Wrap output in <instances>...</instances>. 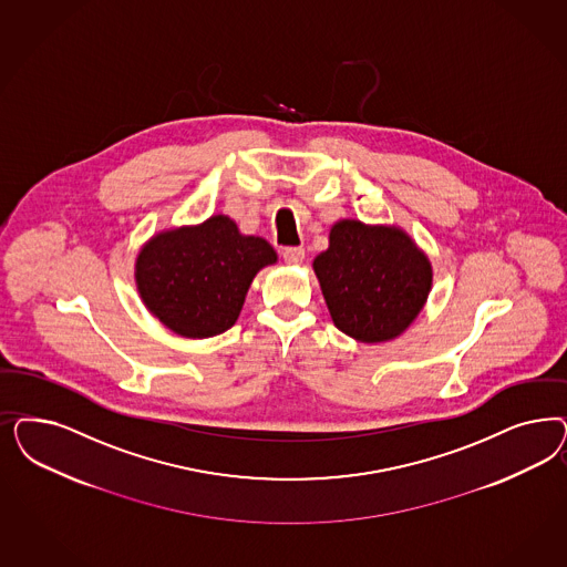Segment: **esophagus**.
<instances>
[{"mask_svg": "<svg viewBox=\"0 0 567 567\" xmlns=\"http://www.w3.org/2000/svg\"><path fill=\"white\" fill-rule=\"evenodd\" d=\"M284 260L288 265H300L305 260V250L302 248H284Z\"/></svg>", "mask_w": 567, "mask_h": 567, "instance_id": "obj_1", "label": "esophagus"}]
</instances>
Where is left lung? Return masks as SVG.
<instances>
[{
  "instance_id": "8db88e82",
  "label": "left lung",
  "mask_w": 567,
  "mask_h": 567,
  "mask_svg": "<svg viewBox=\"0 0 567 567\" xmlns=\"http://www.w3.org/2000/svg\"><path fill=\"white\" fill-rule=\"evenodd\" d=\"M312 271L333 326L365 344L409 329L434 281L430 258L404 229L359 219L331 225L328 250L315 256Z\"/></svg>"
}]
</instances>
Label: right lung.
<instances>
[{
    "label": "right lung",
    "mask_w": 567,
    "mask_h": 567,
    "mask_svg": "<svg viewBox=\"0 0 567 567\" xmlns=\"http://www.w3.org/2000/svg\"><path fill=\"white\" fill-rule=\"evenodd\" d=\"M275 262L267 239L244 236L236 220L213 215L147 239L135 258V286L165 328L202 340L238 321L256 274Z\"/></svg>",
    "instance_id": "obj_1"
}]
</instances>
